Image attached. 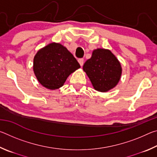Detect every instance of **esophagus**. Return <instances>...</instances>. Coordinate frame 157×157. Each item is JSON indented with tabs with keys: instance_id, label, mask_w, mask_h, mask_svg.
<instances>
[{
	"instance_id": "34e87169",
	"label": "esophagus",
	"mask_w": 157,
	"mask_h": 157,
	"mask_svg": "<svg viewBox=\"0 0 157 157\" xmlns=\"http://www.w3.org/2000/svg\"><path fill=\"white\" fill-rule=\"evenodd\" d=\"M78 62H79V64H80V66H82L84 64V59H78Z\"/></svg>"
}]
</instances>
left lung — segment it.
<instances>
[{
	"mask_svg": "<svg viewBox=\"0 0 157 157\" xmlns=\"http://www.w3.org/2000/svg\"><path fill=\"white\" fill-rule=\"evenodd\" d=\"M83 70L94 89L100 92H107L114 88L122 75L120 62L111 50L104 48L93 51L91 57L84 63Z\"/></svg>",
	"mask_w": 157,
	"mask_h": 157,
	"instance_id": "obj_1",
	"label": "left lung"
}]
</instances>
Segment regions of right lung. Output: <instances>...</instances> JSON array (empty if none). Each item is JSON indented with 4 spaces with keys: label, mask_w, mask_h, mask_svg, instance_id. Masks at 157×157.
<instances>
[{
    "label": "right lung",
    "mask_w": 157,
    "mask_h": 157,
    "mask_svg": "<svg viewBox=\"0 0 157 157\" xmlns=\"http://www.w3.org/2000/svg\"><path fill=\"white\" fill-rule=\"evenodd\" d=\"M79 68L80 65L68 49L55 42L39 50L34 57V75L48 89H59L68 77Z\"/></svg>",
    "instance_id": "right-lung-1"
}]
</instances>
